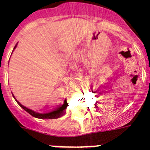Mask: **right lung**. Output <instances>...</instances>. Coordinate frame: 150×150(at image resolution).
Masks as SVG:
<instances>
[{
  "label": "right lung",
  "mask_w": 150,
  "mask_h": 150,
  "mask_svg": "<svg viewBox=\"0 0 150 150\" xmlns=\"http://www.w3.org/2000/svg\"><path fill=\"white\" fill-rule=\"evenodd\" d=\"M16 46H17V43L16 44L14 49L16 47ZM15 100H16V102L18 103V105L20 106L21 107H22V108H23L26 112H28L29 114H30L32 116H34V117L38 118V119H58V118L61 117V116H62L64 113H65L66 109H67V105H68V104L67 103V100H64V104L62 105V107L59 108V109L56 110L55 111H52V112H49V113H38V112H34V111L28 109V108H27V107H24V106L22 105V104H21L16 98Z\"/></svg>",
  "instance_id": "right-lung-1"
}]
</instances>
